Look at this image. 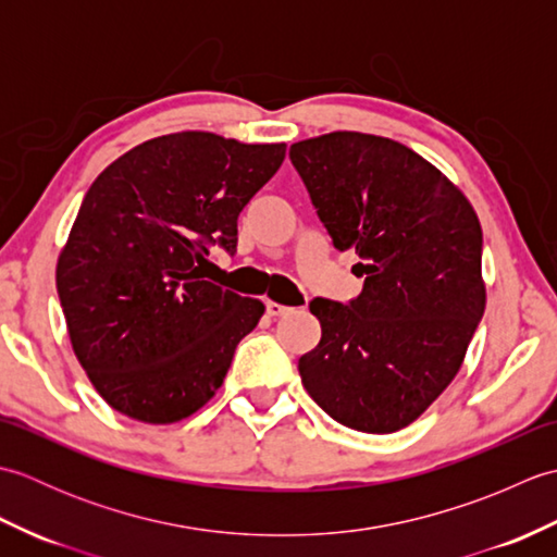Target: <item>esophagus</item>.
Returning a JSON list of instances; mask_svg holds the SVG:
<instances>
[{"label":"esophagus","instance_id":"esophagus-1","mask_svg":"<svg viewBox=\"0 0 557 557\" xmlns=\"http://www.w3.org/2000/svg\"><path fill=\"white\" fill-rule=\"evenodd\" d=\"M289 309L287 306H282V304H277V301H268L265 304V313L270 315V318H277V315H285Z\"/></svg>","mask_w":557,"mask_h":557}]
</instances>
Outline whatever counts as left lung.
<instances>
[{"label":"left lung","instance_id":"8db88e82","mask_svg":"<svg viewBox=\"0 0 557 557\" xmlns=\"http://www.w3.org/2000/svg\"><path fill=\"white\" fill-rule=\"evenodd\" d=\"M337 251L354 248L363 289L315 297L321 342L301 383L337 423L395 433L453 383L486 309L483 234L459 188L393 138L335 132L289 148Z\"/></svg>","mask_w":557,"mask_h":557}]
</instances>
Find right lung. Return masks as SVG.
Returning <instances> with one entry per match:
<instances>
[{
  "label": "right lung",
  "instance_id": "add662e5",
  "mask_svg": "<svg viewBox=\"0 0 557 557\" xmlns=\"http://www.w3.org/2000/svg\"><path fill=\"white\" fill-rule=\"evenodd\" d=\"M285 150L170 134L124 152L88 188L57 292L76 359L124 417L174 423L218 393L265 306L206 280L208 256L236 251L239 212Z\"/></svg>",
  "mask_w": 557,
  "mask_h": 557
}]
</instances>
